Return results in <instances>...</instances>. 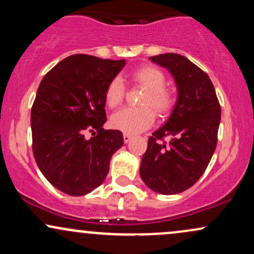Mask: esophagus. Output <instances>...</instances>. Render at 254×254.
Listing matches in <instances>:
<instances>
[{
    "label": "esophagus",
    "mask_w": 254,
    "mask_h": 254,
    "mask_svg": "<svg viewBox=\"0 0 254 254\" xmlns=\"http://www.w3.org/2000/svg\"><path fill=\"white\" fill-rule=\"evenodd\" d=\"M131 138H132V136H131L130 133H127V132H125L124 135H123V139H124L125 143H127V142H130V141H131Z\"/></svg>",
    "instance_id": "esophagus-1"
}]
</instances>
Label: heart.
Instances as JSON below:
<instances>
[{"label": "heart", "instance_id": "1", "mask_svg": "<svg viewBox=\"0 0 254 254\" xmlns=\"http://www.w3.org/2000/svg\"><path fill=\"white\" fill-rule=\"evenodd\" d=\"M133 86L145 90L141 99V109H124L111 118L115 129L127 133H137L149 129L155 121V114L160 117L170 115L174 107V93L166 87L165 72L153 65H143L130 72ZM105 103L110 109H117L123 104L125 87L119 77H113L105 89ZM154 110L153 111L152 110Z\"/></svg>", "mask_w": 254, "mask_h": 254}]
</instances>
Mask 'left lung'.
Masks as SVG:
<instances>
[{
  "mask_svg": "<svg viewBox=\"0 0 254 254\" xmlns=\"http://www.w3.org/2000/svg\"><path fill=\"white\" fill-rule=\"evenodd\" d=\"M150 60L173 75L178 100L167 123L148 139L139 174L153 191L176 194L194 185L208 167L216 149L221 106L210 77L186 57L164 54Z\"/></svg>",
  "mask_w": 254,
  "mask_h": 254,
  "instance_id": "8db88e82",
  "label": "left lung"
}]
</instances>
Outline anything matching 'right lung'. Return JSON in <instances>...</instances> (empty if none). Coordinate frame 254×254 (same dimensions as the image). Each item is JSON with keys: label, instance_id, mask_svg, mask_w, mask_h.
Masks as SVG:
<instances>
[{"label": "right lung", "instance_id": "1", "mask_svg": "<svg viewBox=\"0 0 254 254\" xmlns=\"http://www.w3.org/2000/svg\"><path fill=\"white\" fill-rule=\"evenodd\" d=\"M124 65L125 60L72 55L46 72L38 87L31 111L32 150L44 177L64 193L83 196L100 186L111 157L123 145L122 131L101 127L105 89ZM93 129L97 133L86 140Z\"/></svg>", "mask_w": 254, "mask_h": 254}]
</instances>
